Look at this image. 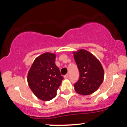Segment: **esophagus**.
<instances>
[{
  "label": "esophagus",
  "mask_w": 127,
  "mask_h": 127,
  "mask_svg": "<svg viewBox=\"0 0 127 127\" xmlns=\"http://www.w3.org/2000/svg\"><path fill=\"white\" fill-rule=\"evenodd\" d=\"M68 77H69V74H66V75H65V76H64V78H65V79L68 78Z\"/></svg>",
  "instance_id": "34e87169"
}]
</instances>
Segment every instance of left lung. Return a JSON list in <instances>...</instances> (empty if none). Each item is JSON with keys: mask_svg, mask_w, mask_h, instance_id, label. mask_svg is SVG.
Listing matches in <instances>:
<instances>
[{"mask_svg": "<svg viewBox=\"0 0 127 127\" xmlns=\"http://www.w3.org/2000/svg\"><path fill=\"white\" fill-rule=\"evenodd\" d=\"M74 58L79 71V78L74 84L75 91L82 95H91L103 82V67L96 57L86 50L74 52Z\"/></svg>", "mask_w": 127, "mask_h": 127, "instance_id": "8db88e82", "label": "left lung"}]
</instances>
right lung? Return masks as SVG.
Listing matches in <instances>:
<instances>
[{"label":"right lung","mask_w":127,"mask_h":127,"mask_svg":"<svg viewBox=\"0 0 127 127\" xmlns=\"http://www.w3.org/2000/svg\"><path fill=\"white\" fill-rule=\"evenodd\" d=\"M56 55L45 53L34 61L27 77L31 91L39 99L50 100L55 97L64 79L55 64Z\"/></svg>","instance_id":"right-lung-1"}]
</instances>
